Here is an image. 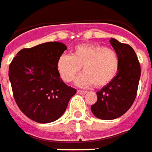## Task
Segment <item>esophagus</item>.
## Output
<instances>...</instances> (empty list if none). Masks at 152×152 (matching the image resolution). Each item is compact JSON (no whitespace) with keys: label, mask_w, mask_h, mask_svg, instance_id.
Here are the masks:
<instances>
[{"label":"esophagus","mask_w":152,"mask_h":152,"mask_svg":"<svg viewBox=\"0 0 152 152\" xmlns=\"http://www.w3.org/2000/svg\"><path fill=\"white\" fill-rule=\"evenodd\" d=\"M77 93L79 94H84L87 93V91H86V90H80V89H78V91H77Z\"/></svg>","instance_id":"1"}]
</instances>
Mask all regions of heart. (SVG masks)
<instances>
[{
    "label": "heart",
    "instance_id": "obj_1",
    "mask_svg": "<svg viewBox=\"0 0 152 152\" xmlns=\"http://www.w3.org/2000/svg\"><path fill=\"white\" fill-rule=\"evenodd\" d=\"M83 67V74L75 79L81 87L94 84L101 88L111 82L119 72L120 58L111 48L98 44H81L72 55L63 54L57 62V69L65 82H70Z\"/></svg>",
    "mask_w": 152,
    "mask_h": 152
}]
</instances>
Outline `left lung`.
Returning <instances> with one entry per match:
<instances>
[{
    "instance_id": "left-lung-1",
    "label": "left lung",
    "mask_w": 152,
    "mask_h": 152,
    "mask_svg": "<svg viewBox=\"0 0 152 152\" xmlns=\"http://www.w3.org/2000/svg\"><path fill=\"white\" fill-rule=\"evenodd\" d=\"M110 44L120 58L115 78L99 90L97 101L91 111L101 120H114L123 115L133 104L140 78V65L134 49L129 44L111 38Z\"/></svg>"
}]
</instances>
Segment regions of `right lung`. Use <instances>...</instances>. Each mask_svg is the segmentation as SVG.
Returning <instances> with one entry per match:
<instances>
[{"instance_id": "obj_1", "label": "right lung", "mask_w": 152, "mask_h": 152, "mask_svg": "<svg viewBox=\"0 0 152 152\" xmlns=\"http://www.w3.org/2000/svg\"><path fill=\"white\" fill-rule=\"evenodd\" d=\"M66 49L58 42L23 48L9 66L15 101L21 111L36 122L58 120L77 92L61 79L57 69L58 59Z\"/></svg>"}]
</instances>
